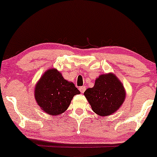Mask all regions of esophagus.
I'll use <instances>...</instances> for the list:
<instances>
[{
	"mask_svg": "<svg viewBox=\"0 0 157 157\" xmlns=\"http://www.w3.org/2000/svg\"><path fill=\"white\" fill-rule=\"evenodd\" d=\"M79 90H80V93H84V91L85 90H86V86H80V88H79Z\"/></svg>",
	"mask_w": 157,
	"mask_h": 157,
	"instance_id": "34e87169",
	"label": "esophagus"
}]
</instances>
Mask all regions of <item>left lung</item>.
Returning <instances> with one entry per match:
<instances>
[{
  "mask_svg": "<svg viewBox=\"0 0 157 157\" xmlns=\"http://www.w3.org/2000/svg\"><path fill=\"white\" fill-rule=\"evenodd\" d=\"M84 96L93 112L100 116H109L122 105L126 96L124 85L113 73L101 74L93 87L88 88Z\"/></svg>",
  "mask_w": 157,
  "mask_h": 157,
  "instance_id": "8db88e82",
  "label": "left lung"
}]
</instances>
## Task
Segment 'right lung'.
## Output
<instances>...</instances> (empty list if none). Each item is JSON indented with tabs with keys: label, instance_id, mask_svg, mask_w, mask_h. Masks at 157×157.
<instances>
[{
	"label": "right lung",
	"instance_id": "obj_1",
	"mask_svg": "<svg viewBox=\"0 0 157 157\" xmlns=\"http://www.w3.org/2000/svg\"><path fill=\"white\" fill-rule=\"evenodd\" d=\"M72 82L67 81L55 68L48 69L35 86L34 96L42 110L51 116L67 110L73 97L80 94Z\"/></svg>",
	"mask_w": 157,
	"mask_h": 157
}]
</instances>
